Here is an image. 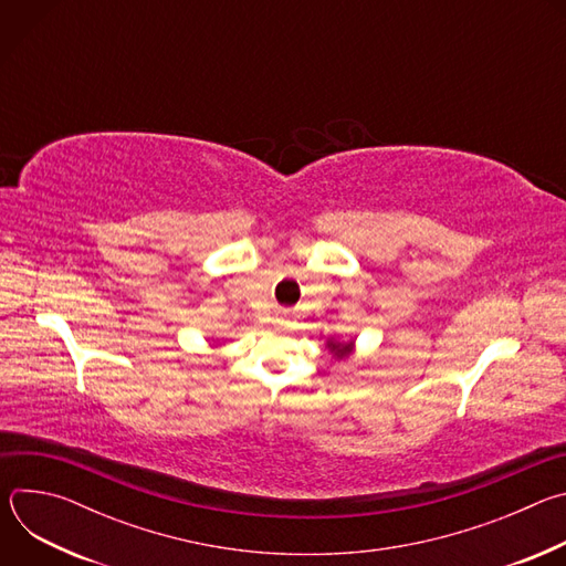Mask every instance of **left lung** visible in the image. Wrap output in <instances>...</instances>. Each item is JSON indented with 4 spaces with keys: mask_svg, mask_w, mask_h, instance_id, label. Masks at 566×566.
I'll return each instance as SVG.
<instances>
[{
    "mask_svg": "<svg viewBox=\"0 0 566 566\" xmlns=\"http://www.w3.org/2000/svg\"><path fill=\"white\" fill-rule=\"evenodd\" d=\"M329 347H332V352H336V356H347L349 352H352V345H338V343H329Z\"/></svg>",
    "mask_w": 566,
    "mask_h": 566,
    "instance_id": "8db88e82",
    "label": "left lung"
}]
</instances>
